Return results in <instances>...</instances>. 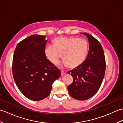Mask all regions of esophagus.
I'll list each match as a JSON object with an SVG mask.
<instances>
[{"label":"esophagus","mask_w":123,"mask_h":123,"mask_svg":"<svg viewBox=\"0 0 123 123\" xmlns=\"http://www.w3.org/2000/svg\"><path fill=\"white\" fill-rule=\"evenodd\" d=\"M66 74V72H65L63 70H61V76H63V75H65Z\"/></svg>","instance_id":"esophagus-1"}]
</instances>
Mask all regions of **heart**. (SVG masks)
Listing matches in <instances>:
<instances>
[{"label":"heart","mask_w":123,"mask_h":123,"mask_svg":"<svg viewBox=\"0 0 123 123\" xmlns=\"http://www.w3.org/2000/svg\"><path fill=\"white\" fill-rule=\"evenodd\" d=\"M54 45H49L45 54L49 61L53 64L63 59V64L71 68H76L85 61L88 51V44L83 39L76 37H58L54 39Z\"/></svg>","instance_id":"obj_1"}]
</instances>
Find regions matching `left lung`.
<instances>
[{
  "mask_svg": "<svg viewBox=\"0 0 123 123\" xmlns=\"http://www.w3.org/2000/svg\"><path fill=\"white\" fill-rule=\"evenodd\" d=\"M81 34L88 37L89 49L83 63L69 72L74 81L68 86V90L72 98L85 100L95 95L100 88L105 75L106 61L100 42L89 34Z\"/></svg>",
  "mask_w": 123,
  "mask_h": 123,
  "instance_id": "obj_1",
  "label": "left lung"
}]
</instances>
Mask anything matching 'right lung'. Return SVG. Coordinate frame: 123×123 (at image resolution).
<instances>
[{
	"label": "right lung",
	"instance_id": "add662e5",
	"mask_svg": "<svg viewBox=\"0 0 123 123\" xmlns=\"http://www.w3.org/2000/svg\"><path fill=\"white\" fill-rule=\"evenodd\" d=\"M45 36L34 34L20 41L14 51L12 72L18 88L26 97L38 101L51 93L60 70L46 58Z\"/></svg>",
	"mask_w": 123,
	"mask_h": 123
}]
</instances>
